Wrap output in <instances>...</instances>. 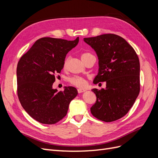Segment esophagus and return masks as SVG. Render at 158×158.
I'll return each mask as SVG.
<instances>
[{
    "label": "esophagus",
    "mask_w": 158,
    "mask_h": 158,
    "mask_svg": "<svg viewBox=\"0 0 158 158\" xmlns=\"http://www.w3.org/2000/svg\"><path fill=\"white\" fill-rule=\"evenodd\" d=\"M84 92H85V89H82V88H78V92L79 94Z\"/></svg>",
    "instance_id": "esophagus-1"
}]
</instances>
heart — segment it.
Returning <instances> with one entry per match:
<instances>
[{"label": "heart", "mask_w": 158, "mask_h": 158, "mask_svg": "<svg viewBox=\"0 0 158 158\" xmlns=\"http://www.w3.org/2000/svg\"><path fill=\"white\" fill-rule=\"evenodd\" d=\"M88 55H89V53L83 54L82 56V59ZM67 61H68L67 59H66L64 61V67H66V64H67ZM69 82H70L71 84H73V85H75V86L78 87V88H84L87 84V82H86V80H85V79L82 77H81V76H73V77H72L69 79Z\"/></svg>", "instance_id": "b5f03b06"}]
</instances>
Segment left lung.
I'll use <instances>...</instances> for the list:
<instances>
[{
    "label": "left lung",
    "instance_id": "obj_1",
    "mask_svg": "<svg viewBox=\"0 0 158 158\" xmlns=\"http://www.w3.org/2000/svg\"><path fill=\"white\" fill-rule=\"evenodd\" d=\"M95 51L98 73L94 84L106 82V88L92 91L96 102L91 113L99 120L112 122L128 112L140 92V62L135 51L123 37L103 34L84 38Z\"/></svg>",
    "mask_w": 158,
    "mask_h": 158
}]
</instances>
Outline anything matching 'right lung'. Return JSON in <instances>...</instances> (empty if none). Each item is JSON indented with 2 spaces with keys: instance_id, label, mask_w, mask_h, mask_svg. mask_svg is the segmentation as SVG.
Masks as SVG:
<instances>
[{
  "instance_id": "right-lung-1",
  "label": "right lung",
  "mask_w": 158,
  "mask_h": 158,
  "mask_svg": "<svg viewBox=\"0 0 158 158\" xmlns=\"http://www.w3.org/2000/svg\"><path fill=\"white\" fill-rule=\"evenodd\" d=\"M74 41L52 37L37 40L19 60L16 74L18 96L22 107L35 121L52 125L67 113L70 102L78 95L75 88H52L55 74L63 69L66 54L78 45Z\"/></svg>"
}]
</instances>
